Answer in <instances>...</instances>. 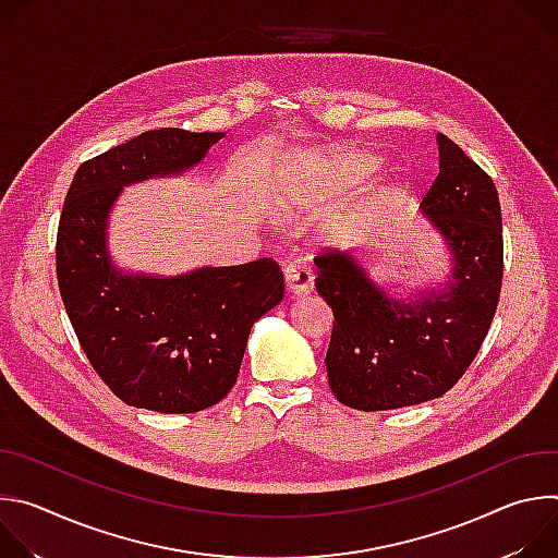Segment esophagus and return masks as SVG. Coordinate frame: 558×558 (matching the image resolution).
Wrapping results in <instances>:
<instances>
[{"label":"esophagus","instance_id":"1","mask_svg":"<svg viewBox=\"0 0 558 558\" xmlns=\"http://www.w3.org/2000/svg\"><path fill=\"white\" fill-rule=\"evenodd\" d=\"M313 269L302 263V260H293L289 265H284V284L287 291L293 295H304L313 289Z\"/></svg>","mask_w":558,"mask_h":558}]
</instances>
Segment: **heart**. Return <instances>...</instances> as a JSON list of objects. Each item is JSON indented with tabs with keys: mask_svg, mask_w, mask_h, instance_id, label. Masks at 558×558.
Listing matches in <instances>:
<instances>
[{
	"mask_svg": "<svg viewBox=\"0 0 558 558\" xmlns=\"http://www.w3.org/2000/svg\"><path fill=\"white\" fill-rule=\"evenodd\" d=\"M373 158L355 151L313 154L295 170V179L282 196V207L302 218H317L325 211L344 207L360 192L364 179L373 172ZM360 225L357 211L329 216L325 229L333 235H347Z\"/></svg>",
	"mask_w": 558,
	"mask_h": 558,
	"instance_id": "obj_1",
	"label": "heart"
}]
</instances>
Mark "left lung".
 Masks as SVG:
<instances>
[{
    "mask_svg": "<svg viewBox=\"0 0 558 558\" xmlns=\"http://www.w3.org/2000/svg\"><path fill=\"white\" fill-rule=\"evenodd\" d=\"M439 174L422 211L446 241L452 280L413 302L386 295L353 252L315 256V289L333 308L329 386L357 411L415 407L450 390L480 353L504 278L501 205L493 179L437 134Z\"/></svg>",
    "mask_w": 558,
    "mask_h": 558,
    "instance_id": "left-lung-1",
    "label": "left lung"
}]
</instances>
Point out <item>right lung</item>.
<instances>
[{
	"instance_id": "right-lung-1",
	"label": "right lung",
	"mask_w": 558,
	"mask_h": 558,
	"mask_svg": "<svg viewBox=\"0 0 558 558\" xmlns=\"http://www.w3.org/2000/svg\"><path fill=\"white\" fill-rule=\"evenodd\" d=\"M222 132L149 130L82 163L57 231V282L86 357L121 402L198 413L235 384L247 338L284 295L276 260L158 278L121 274L108 216L121 190L198 166Z\"/></svg>"
}]
</instances>
